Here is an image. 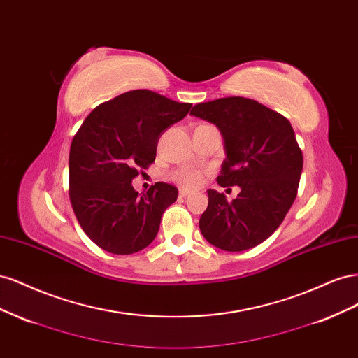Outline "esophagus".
I'll return each mask as SVG.
<instances>
[{
	"mask_svg": "<svg viewBox=\"0 0 358 358\" xmlns=\"http://www.w3.org/2000/svg\"><path fill=\"white\" fill-rule=\"evenodd\" d=\"M188 194H189V189H180L179 191V196L180 197H188Z\"/></svg>",
	"mask_w": 358,
	"mask_h": 358,
	"instance_id": "esophagus-1",
	"label": "esophagus"
}]
</instances>
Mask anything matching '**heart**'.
<instances>
[{
    "instance_id": "b5f03b06",
    "label": "heart",
    "mask_w": 358,
    "mask_h": 358,
    "mask_svg": "<svg viewBox=\"0 0 358 358\" xmlns=\"http://www.w3.org/2000/svg\"><path fill=\"white\" fill-rule=\"evenodd\" d=\"M173 179L183 187L188 188H197L201 183V173L191 169H180L173 173Z\"/></svg>"
}]
</instances>
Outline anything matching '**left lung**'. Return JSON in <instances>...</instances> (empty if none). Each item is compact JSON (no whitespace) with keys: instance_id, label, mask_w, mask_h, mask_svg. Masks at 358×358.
<instances>
[{"instance_id":"1","label":"left lung","mask_w":358,"mask_h":358,"mask_svg":"<svg viewBox=\"0 0 358 358\" xmlns=\"http://www.w3.org/2000/svg\"><path fill=\"white\" fill-rule=\"evenodd\" d=\"M191 115L215 124L222 134L225 159L216 182L241 187L233 201L208 191L200 231L224 251L251 249L276 231L296 200L303 155L294 129L280 113L243 96L196 104Z\"/></svg>"}]
</instances>
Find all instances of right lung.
Listing matches in <instances>:
<instances>
[{
    "label": "right lung",
    "mask_w": 358,
    "mask_h": 358,
    "mask_svg": "<svg viewBox=\"0 0 358 358\" xmlns=\"http://www.w3.org/2000/svg\"><path fill=\"white\" fill-rule=\"evenodd\" d=\"M191 106L148 90L129 91L95 107L76 133L70 201L82 230L104 251L134 254L155 239L178 188L157 182L140 196L131 182L155 161L161 134Z\"/></svg>",
    "instance_id": "1"
}]
</instances>
